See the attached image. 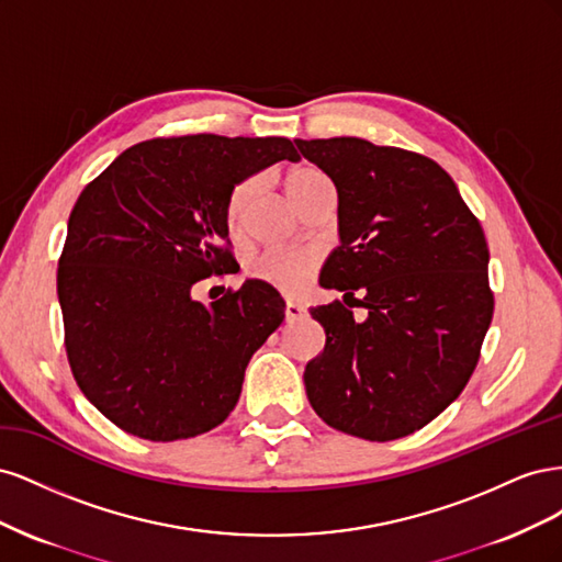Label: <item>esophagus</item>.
<instances>
[{
	"instance_id": "esophagus-1",
	"label": "esophagus",
	"mask_w": 562,
	"mask_h": 562,
	"mask_svg": "<svg viewBox=\"0 0 562 562\" xmlns=\"http://www.w3.org/2000/svg\"><path fill=\"white\" fill-rule=\"evenodd\" d=\"M304 314H307V310L302 307V304L288 300L285 302V321H295V318H302Z\"/></svg>"
}]
</instances>
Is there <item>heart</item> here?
I'll list each match as a JSON object with an SVG mask.
<instances>
[{
    "label": "heart",
    "instance_id": "1",
    "mask_svg": "<svg viewBox=\"0 0 562 562\" xmlns=\"http://www.w3.org/2000/svg\"><path fill=\"white\" fill-rule=\"evenodd\" d=\"M328 178L323 176L314 166H297L291 173L285 176V194L291 196L295 206L304 201L314 187L326 182ZM255 192V180H244L232 190L227 199V225L232 232H236L244 223V215L248 203ZM314 255L312 252H300V250H265L255 255L248 265L250 277L260 279L269 285L279 288L283 293H297L310 281V274L314 269Z\"/></svg>",
    "mask_w": 562,
    "mask_h": 562
}]
</instances>
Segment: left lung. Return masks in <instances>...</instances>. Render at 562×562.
<instances>
[{"label": "left lung", "mask_w": 562, "mask_h": 562, "mask_svg": "<svg viewBox=\"0 0 562 562\" xmlns=\"http://www.w3.org/2000/svg\"><path fill=\"white\" fill-rule=\"evenodd\" d=\"M295 145L337 190L339 246L318 283L367 310L359 322L337 300L310 310L326 347L304 368L307 398L337 431L403 438L443 413L479 363L492 321L483 227L454 180L415 151Z\"/></svg>", "instance_id": "8db88e82"}]
</instances>
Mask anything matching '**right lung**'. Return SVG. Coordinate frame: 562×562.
Wrapping results in <instances>:
<instances>
[{
    "mask_svg": "<svg viewBox=\"0 0 562 562\" xmlns=\"http://www.w3.org/2000/svg\"><path fill=\"white\" fill-rule=\"evenodd\" d=\"M283 159L300 161L288 138H157L79 194L58 262L65 349L83 396L119 429L168 443L234 411L285 304L260 279L211 304L192 288L234 262V187Z\"/></svg>",
    "mask_w": 562,
    "mask_h": 562,
    "instance_id": "obj_1",
    "label": "right lung"
}]
</instances>
